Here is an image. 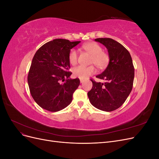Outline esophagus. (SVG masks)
<instances>
[{
  "label": "esophagus",
  "mask_w": 159,
  "mask_h": 159,
  "mask_svg": "<svg viewBox=\"0 0 159 159\" xmlns=\"http://www.w3.org/2000/svg\"><path fill=\"white\" fill-rule=\"evenodd\" d=\"M85 81V80H80V83L81 84H83L84 82Z\"/></svg>",
  "instance_id": "1"
}]
</instances>
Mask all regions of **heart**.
Masks as SVG:
<instances>
[{"instance_id": "obj_1", "label": "heart", "mask_w": 159, "mask_h": 159, "mask_svg": "<svg viewBox=\"0 0 159 159\" xmlns=\"http://www.w3.org/2000/svg\"><path fill=\"white\" fill-rule=\"evenodd\" d=\"M83 48L88 54L91 55L89 61L90 64H94L99 69L106 68L109 62V56L107 52L103 51L101 45L95 42L87 43L83 46ZM69 61L70 64L75 65L78 63V53L75 49L72 48L69 53ZM95 68L93 66L75 67L73 70V74L76 78L81 80L87 79L91 75L95 73Z\"/></svg>"}]
</instances>
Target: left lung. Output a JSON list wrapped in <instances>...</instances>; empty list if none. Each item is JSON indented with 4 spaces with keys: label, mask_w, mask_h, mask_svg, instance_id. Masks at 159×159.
Segmentation results:
<instances>
[{
    "label": "left lung",
    "mask_w": 159,
    "mask_h": 159,
    "mask_svg": "<svg viewBox=\"0 0 159 159\" xmlns=\"http://www.w3.org/2000/svg\"><path fill=\"white\" fill-rule=\"evenodd\" d=\"M95 41L107 48L109 62L102 74L97 78L105 80L102 84L92 81L93 87L88 93L90 103L104 111H112L125 102L132 90L134 69L131 56L122 44L111 38H96Z\"/></svg>",
    "instance_id": "obj_1"
}]
</instances>
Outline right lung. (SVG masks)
<instances>
[{"instance_id":"1","label":"right lung","mask_w":159,"mask_h":159,"mask_svg":"<svg viewBox=\"0 0 159 159\" xmlns=\"http://www.w3.org/2000/svg\"><path fill=\"white\" fill-rule=\"evenodd\" d=\"M80 41L55 39L46 43L34 56L28 75L32 97L42 108L52 112L64 109L71 102L80 85L78 78L70 79L69 53Z\"/></svg>"}]
</instances>
